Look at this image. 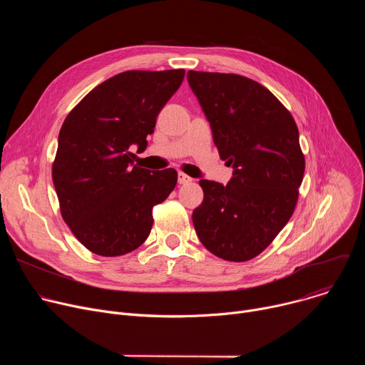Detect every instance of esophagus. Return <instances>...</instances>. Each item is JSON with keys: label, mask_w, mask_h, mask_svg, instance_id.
<instances>
[{"label": "esophagus", "mask_w": 365, "mask_h": 365, "mask_svg": "<svg viewBox=\"0 0 365 365\" xmlns=\"http://www.w3.org/2000/svg\"><path fill=\"white\" fill-rule=\"evenodd\" d=\"M178 180H179L180 185H187V183H190L193 179H192L190 176H187V175H185V173L180 172V173L178 175Z\"/></svg>", "instance_id": "34e87169"}]
</instances>
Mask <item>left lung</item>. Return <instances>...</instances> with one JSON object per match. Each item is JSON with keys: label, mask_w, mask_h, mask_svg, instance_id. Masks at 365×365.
Instances as JSON below:
<instances>
[{"label": "left lung", "mask_w": 365, "mask_h": 365, "mask_svg": "<svg viewBox=\"0 0 365 365\" xmlns=\"http://www.w3.org/2000/svg\"><path fill=\"white\" fill-rule=\"evenodd\" d=\"M214 143L232 166L227 186L202 179L192 214L205 245L227 262H247L283 230L299 196L304 158L292 114L263 85L235 73L187 72Z\"/></svg>", "instance_id": "obj_1"}]
</instances>
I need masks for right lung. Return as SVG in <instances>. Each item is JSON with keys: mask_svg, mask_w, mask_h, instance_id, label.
I'll return each mask as SVG.
<instances>
[{"mask_svg": "<svg viewBox=\"0 0 365 365\" xmlns=\"http://www.w3.org/2000/svg\"><path fill=\"white\" fill-rule=\"evenodd\" d=\"M183 69L127 71L93 88L66 117L51 178L61 212L92 252L117 257L138 248L153 227V206L178 183L175 169L134 165L147 147Z\"/></svg>", "mask_w": 365, "mask_h": 365, "instance_id": "add662e5", "label": "right lung"}]
</instances>
